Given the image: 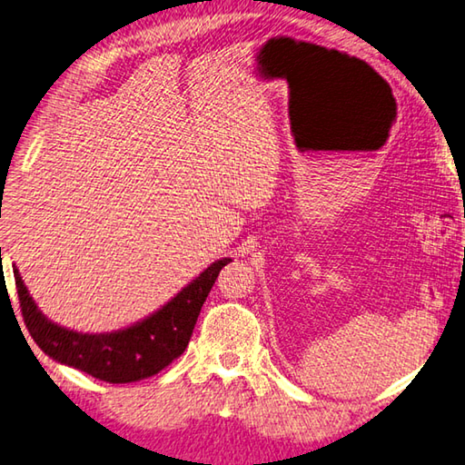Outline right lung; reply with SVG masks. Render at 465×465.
<instances>
[{"mask_svg": "<svg viewBox=\"0 0 465 465\" xmlns=\"http://www.w3.org/2000/svg\"><path fill=\"white\" fill-rule=\"evenodd\" d=\"M226 262L229 257L214 261L145 320L107 334H83L50 322L34 303L17 269L14 277L25 328L42 352L99 381L125 384L150 379L186 350L203 303Z\"/></svg>", "mask_w": 465, "mask_h": 465, "instance_id": "1", "label": "right lung"}]
</instances>
